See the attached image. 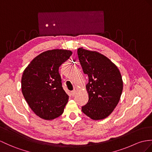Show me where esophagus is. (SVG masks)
<instances>
[{
  "mask_svg": "<svg viewBox=\"0 0 152 152\" xmlns=\"http://www.w3.org/2000/svg\"><path fill=\"white\" fill-rule=\"evenodd\" d=\"M71 94H72V96H74V95H75V90H73V91H71Z\"/></svg>",
  "mask_w": 152,
  "mask_h": 152,
  "instance_id": "obj_1",
  "label": "esophagus"
}]
</instances>
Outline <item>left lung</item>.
Masks as SVG:
<instances>
[{"instance_id":"8db88e82","label":"left lung","mask_w":152,"mask_h":152,"mask_svg":"<svg viewBox=\"0 0 152 152\" xmlns=\"http://www.w3.org/2000/svg\"><path fill=\"white\" fill-rule=\"evenodd\" d=\"M77 53L89 79L86 86L89 100L82 112L93 120L104 119L117 106L123 91L119 69L108 58L96 51L80 48Z\"/></svg>"}]
</instances>
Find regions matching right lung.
I'll use <instances>...</instances> for the list:
<instances>
[{"label":"right lung","instance_id":"right-lung-1","mask_svg":"<svg viewBox=\"0 0 152 152\" xmlns=\"http://www.w3.org/2000/svg\"><path fill=\"white\" fill-rule=\"evenodd\" d=\"M72 52L66 50H48L32 60L21 79L24 97L37 115L52 120L62 114L69 96L62 86L58 69Z\"/></svg>","mask_w":152,"mask_h":152}]
</instances>
